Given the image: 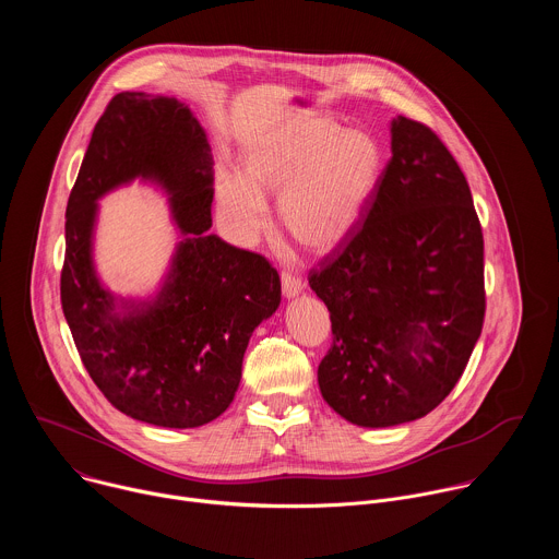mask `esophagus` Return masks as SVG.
Segmentation results:
<instances>
[{
  "mask_svg": "<svg viewBox=\"0 0 559 559\" xmlns=\"http://www.w3.org/2000/svg\"><path fill=\"white\" fill-rule=\"evenodd\" d=\"M281 285H283V294L287 298H294V296H298L302 292V281L296 274H292V272H283L281 274Z\"/></svg>",
  "mask_w": 559,
  "mask_h": 559,
  "instance_id": "1",
  "label": "esophagus"
}]
</instances>
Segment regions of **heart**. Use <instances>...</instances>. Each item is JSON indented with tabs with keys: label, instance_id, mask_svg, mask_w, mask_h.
Instances as JSON below:
<instances>
[{
	"label": "heart",
	"instance_id": "heart-1",
	"mask_svg": "<svg viewBox=\"0 0 559 559\" xmlns=\"http://www.w3.org/2000/svg\"><path fill=\"white\" fill-rule=\"evenodd\" d=\"M384 156L362 130L302 117L261 136L243 158V175L221 170L216 197L238 241H254L267 225L263 197H278V218L311 252L341 246L369 205Z\"/></svg>",
	"mask_w": 559,
	"mask_h": 559
}]
</instances>
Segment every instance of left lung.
I'll return each mask as SVG.
<instances>
[{
	"label": "left lung",
	"mask_w": 559,
	"mask_h": 559,
	"mask_svg": "<svg viewBox=\"0 0 559 559\" xmlns=\"http://www.w3.org/2000/svg\"><path fill=\"white\" fill-rule=\"evenodd\" d=\"M330 309L318 365L328 405L358 427L433 412L485 323V238L468 183L425 123L391 121V158L345 241L309 272Z\"/></svg>",
	"instance_id": "1"
}]
</instances>
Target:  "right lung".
Segmentation results:
<instances>
[{"label": "right lung", "instance_id": "obj_1", "mask_svg": "<svg viewBox=\"0 0 559 559\" xmlns=\"http://www.w3.org/2000/svg\"><path fill=\"white\" fill-rule=\"evenodd\" d=\"M134 178L171 197L185 241L152 301H117L92 265L96 201ZM205 130L175 97L119 93L99 117L66 207L61 307L86 371L121 414L170 429L218 418L241 382L252 332L281 305L261 254L212 227Z\"/></svg>", "mask_w": 559, "mask_h": 559}]
</instances>
